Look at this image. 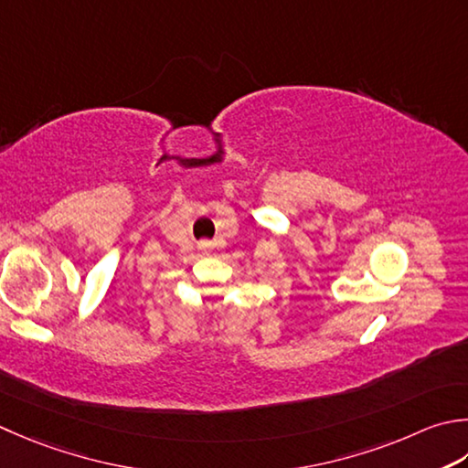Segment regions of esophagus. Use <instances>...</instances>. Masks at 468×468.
<instances>
[{"instance_id":"esophagus-1","label":"esophagus","mask_w":468,"mask_h":468,"mask_svg":"<svg viewBox=\"0 0 468 468\" xmlns=\"http://www.w3.org/2000/svg\"><path fill=\"white\" fill-rule=\"evenodd\" d=\"M198 250L208 253L210 250H213V243H210V241H200V243H198Z\"/></svg>"}]
</instances>
